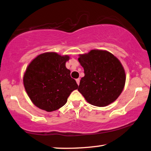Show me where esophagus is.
<instances>
[{"label": "esophagus", "instance_id": "esophagus-1", "mask_svg": "<svg viewBox=\"0 0 151 151\" xmlns=\"http://www.w3.org/2000/svg\"><path fill=\"white\" fill-rule=\"evenodd\" d=\"M76 83H77L78 85H79V83H80V79L79 78H77V79H76Z\"/></svg>", "mask_w": 151, "mask_h": 151}]
</instances>
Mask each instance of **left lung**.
Listing matches in <instances>:
<instances>
[{
  "label": "left lung",
  "mask_w": 151,
  "mask_h": 151,
  "mask_svg": "<svg viewBox=\"0 0 151 151\" xmlns=\"http://www.w3.org/2000/svg\"><path fill=\"white\" fill-rule=\"evenodd\" d=\"M78 60L85 73L78 91L87 102L99 107L114 102L124 88L126 79L120 61L111 53L99 49L80 54Z\"/></svg>",
  "instance_id": "8db88e82"
}]
</instances>
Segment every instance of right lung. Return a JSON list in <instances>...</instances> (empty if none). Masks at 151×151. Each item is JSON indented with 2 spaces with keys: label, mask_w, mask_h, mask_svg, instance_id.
Masks as SVG:
<instances>
[{
  "label": "right lung",
  "mask_w": 151,
  "mask_h": 151,
  "mask_svg": "<svg viewBox=\"0 0 151 151\" xmlns=\"http://www.w3.org/2000/svg\"><path fill=\"white\" fill-rule=\"evenodd\" d=\"M68 55L47 52L36 57L27 67L23 82L26 93L36 106L47 112L56 111L78 88L66 68Z\"/></svg>",
  "instance_id": "obj_1"
}]
</instances>
